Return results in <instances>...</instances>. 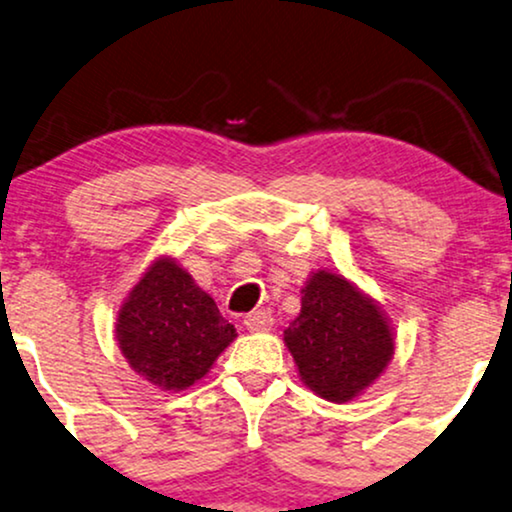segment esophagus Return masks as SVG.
<instances>
[{"instance_id": "34e87169", "label": "esophagus", "mask_w": 512, "mask_h": 512, "mask_svg": "<svg viewBox=\"0 0 512 512\" xmlns=\"http://www.w3.org/2000/svg\"><path fill=\"white\" fill-rule=\"evenodd\" d=\"M243 325L248 327L250 332H267L271 330V325H274V318H271V313L267 311H252L243 318Z\"/></svg>"}]
</instances>
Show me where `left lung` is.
Masks as SVG:
<instances>
[{"label":"left lung","mask_w":512,"mask_h":512,"mask_svg":"<svg viewBox=\"0 0 512 512\" xmlns=\"http://www.w3.org/2000/svg\"><path fill=\"white\" fill-rule=\"evenodd\" d=\"M306 386L330 403L365 393L391 363L395 337L381 306L335 271H311L302 311L283 332Z\"/></svg>","instance_id":"8db88e82"}]
</instances>
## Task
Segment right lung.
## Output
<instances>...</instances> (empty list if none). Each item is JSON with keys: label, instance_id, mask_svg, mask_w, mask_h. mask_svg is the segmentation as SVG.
<instances>
[{"label": "right lung", "instance_id": "add662e5", "mask_svg": "<svg viewBox=\"0 0 512 512\" xmlns=\"http://www.w3.org/2000/svg\"><path fill=\"white\" fill-rule=\"evenodd\" d=\"M114 337L142 379L161 391H185L206 377L236 330L175 257L161 255L121 304Z\"/></svg>", "mask_w": 512, "mask_h": 512}]
</instances>
